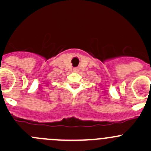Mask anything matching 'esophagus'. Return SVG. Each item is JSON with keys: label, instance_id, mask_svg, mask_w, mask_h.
<instances>
[{"label": "esophagus", "instance_id": "34e87169", "mask_svg": "<svg viewBox=\"0 0 151 151\" xmlns=\"http://www.w3.org/2000/svg\"><path fill=\"white\" fill-rule=\"evenodd\" d=\"M79 71H80L79 68H73V71H74V72H79Z\"/></svg>", "mask_w": 151, "mask_h": 151}]
</instances>
